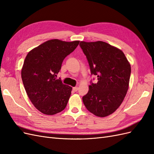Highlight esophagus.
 Here are the masks:
<instances>
[{"instance_id":"obj_1","label":"esophagus","mask_w":154,"mask_h":154,"mask_svg":"<svg viewBox=\"0 0 154 154\" xmlns=\"http://www.w3.org/2000/svg\"><path fill=\"white\" fill-rule=\"evenodd\" d=\"M72 90L74 91V92H76L78 90V87H74L72 88Z\"/></svg>"}]
</instances>
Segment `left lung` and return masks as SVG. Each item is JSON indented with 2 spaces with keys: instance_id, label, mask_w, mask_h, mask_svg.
I'll list each match as a JSON object with an SVG mask.
<instances>
[{
  "instance_id": "left-lung-1",
  "label": "left lung",
  "mask_w": 154,
  "mask_h": 154,
  "mask_svg": "<svg viewBox=\"0 0 154 154\" xmlns=\"http://www.w3.org/2000/svg\"><path fill=\"white\" fill-rule=\"evenodd\" d=\"M92 75L87 94L82 97L87 109L99 117H105L118 109L127 94L131 67L122 51L104 42H80Z\"/></svg>"
}]
</instances>
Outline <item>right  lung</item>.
<instances>
[{
    "mask_svg": "<svg viewBox=\"0 0 154 154\" xmlns=\"http://www.w3.org/2000/svg\"><path fill=\"white\" fill-rule=\"evenodd\" d=\"M79 42L51 40L27 54L21 72L22 82L32 103L42 113L53 115L66 107L72 87L56 77L65 58Z\"/></svg>",
    "mask_w": 154,
    "mask_h": 154,
    "instance_id": "right-lung-1",
    "label": "right lung"
}]
</instances>
